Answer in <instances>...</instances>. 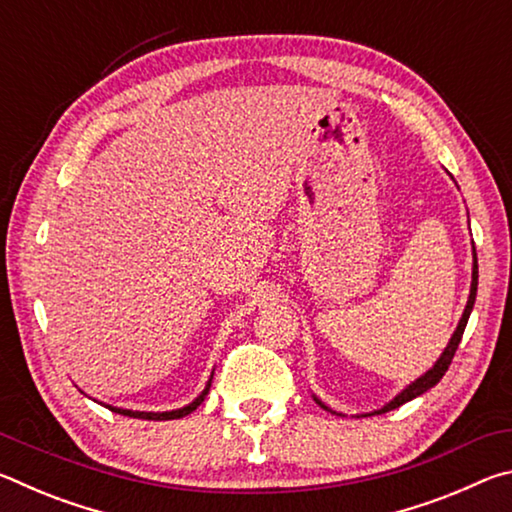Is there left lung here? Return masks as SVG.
I'll return each instance as SVG.
<instances>
[{"instance_id": "1", "label": "left lung", "mask_w": 512, "mask_h": 512, "mask_svg": "<svg viewBox=\"0 0 512 512\" xmlns=\"http://www.w3.org/2000/svg\"><path fill=\"white\" fill-rule=\"evenodd\" d=\"M476 284H479V264H476V250H474V266H472V289H470V298H467V307H465V311H463L461 323H458L454 336H452V339H449L445 352L440 354V359L436 361V366H433L429 372H424V375H422L420 379H415L413 384L406 386L404 391L395 397V400H391V402H388V404L384 406V409L375 411L377 415H379V413H386V411H393V409H397V406H402L404 402H411L413 397H418V395H422V393H427L429 388H433V386L438 384L440 379H443V375H445L447 368H449V363H452L454 354H456V350H458V343H461V339H463V332H465L467 318H470V314H472V307H474V300H476ZM314 400H316L320 406H323L325 411H332V409H327V406H325L323 402H320L318 397H314Z\"/></svg>"}]
</instances>
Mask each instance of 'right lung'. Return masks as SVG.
<instances>
[{
	"mask_svg": "<svg viewBox=\"0 0 512 512\" xmlns=\"http://www.w3.org/2000/svg\"><path fill=\"white\" fill-rule=\"evenodd\" d=\"M210 386H212V379L207 381L205 391L196 397V400L192 404L183 406V409H176V411H164V413H146V411H128V409H117V406H108L110 411H115L119 415H128V418H140V420H178V418H185V415H189L192 411H196L198 406L203 404L205 395L210 393Z\"/></svg>",
	"mask_w": 512,
	"mask_h": 512,
	"instance_id": "right-lung-1",
	"label": "right lung"
}]
</instances>
